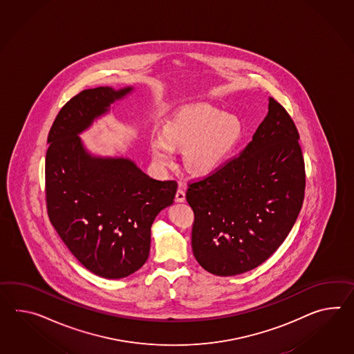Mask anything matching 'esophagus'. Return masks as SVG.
Returning <instances> with one entry per match:
<instances>
[{
  "mask_svg": "<svg viewBox=\"0 0 354 354\" xmlns=\"http://www.w3.org/2000/svg\"><path fill=\"white\" fill-rule=\"evenodd\" d=\"M175 199H176L178 202H184V201H185V192H184V189L179 188V189L176 190Z\"/></svg>",
  "mask_w": 354,
  "mask_h": 354,
  "instance_id": "1",
  "label": "esophagus"
}]
</instances>
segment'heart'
<instances>
[{
	"mask_svg": "<svg viewBox=\"0 0 354 354\" xmlns=\"http://www.w3.org/2000/svg\"><path fill=\"white\" fill-rule=\"evenodd\" d=\"M241 124L233 115L211 106L185 107L165 124L162 137L151 139V151L161 166L175 164V151H185L190 173L208 175L224 164L241 137Z\"/></svg>",
	"mask_w": 354,
	"mask_h": 354,
	"instance_id": "heart-1",
	"label": "heart"
}]
</instances>
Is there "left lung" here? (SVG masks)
Here are the masks:
<instances>
[{"instance_id": "obj_1", "label": "left lung", "mask_w": 354, "mask_h": 354, "mask_svg": "<svg viewBox=\"0 0 354 354\" xmlns=\"http://www.w3.org/2000/svg\"><path fill=\"white\" fill-rule=\"evenodd\" d=\"M299 133L274 98L253 138L215 173L188 184L192 248L217 276L259 266L290 233L302 208L306 171Z\"/></svg>"}]
</instances>
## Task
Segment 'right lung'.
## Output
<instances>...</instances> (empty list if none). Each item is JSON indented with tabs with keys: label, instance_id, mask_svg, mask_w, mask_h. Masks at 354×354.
<instances>
[{
	"label": "right lung",
	"instance_id": "obj_1",
	"mask_svg": "<svg viewBox=\"0 0 354 354\" xmlns=\"http://www.w3.org/2000/svg\"><path fill=\"white\" fill-rule=\"evenodd\" d=\"M131 88L86 89L64 104L52 124L46 153L50 221L91 272L121 279L146 263L151 226L170 206L178 183L156 180L129 158L91 156L79 134Z\"/></svg>",
	"mask_w": 354,
	"mask_h": 354
}]
</instances>
